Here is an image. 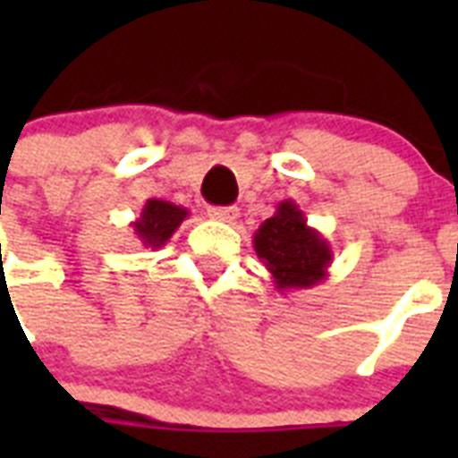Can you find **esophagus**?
<instances>
[{
    "mask_svg": "<svg viewBox=\"0 0 458 458\" xmlns=\"http://www.w3.org/2000/svg\"><path fill=\"white\" fill-rule=\"evenodd\" d=\"M208 216L213 217V220L217 222H226V225H233V222L238 220V208L236 206H213V208H208Z\"/></svg>",
    "mask_w": 458,
    "mask_h": 458,
    "instance_id": "34e87169",
    "label": "esophagus"
}]
</instances>
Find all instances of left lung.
<instances>
[{
  "mask_svg": "<svg viewBox=\"0 0 458 458\" xmlns=\"http://www.w3.org/2000/svg\"><path fill=\"white\" fill-rule=\"evenodd\" d=\"M252 242L279 293L311 289L327 279L333 248L307 225L305 213L293 199L279 201L275 216L254 232Z\"/></svg>",
  "mask_w": 458,
  "mask_h": 458,
  "instance_id": "left-lung-1",
  "label": "left lung"
}]
</instances>
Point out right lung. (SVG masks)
<instances>
[{
  "instance_id": "obj_1",
  "label": "right lung",
  "mask_w": 458,
  "mask_h": 458,
  "mask_svg": "<svg viewBox=\"0 0 458 458\" xmlns=\"http://www.w3.org/2000/svg\"><path fill=\"white\" fill-rule=\"evenodd\" d=\"M188 216V208H183V206H176L165 199H148L141 208L140 217L131 222L132 233L144 248L160 250L176 233L181 222Z\"/></svg>"
}]
</instances>
